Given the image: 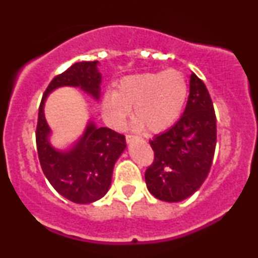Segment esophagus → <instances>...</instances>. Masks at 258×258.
Segmentation results:
<instances>
[{
  "mask_svg": "<svg viewBox=\"0 0 258 258\" xmlns=\"http://www.w3.org/2000/svg\"><path fill=\"white\" fill-rule=\"evenodd\" d=\"M135 139H137V137H135V136H132V135H127L126 136V142L127 143H132L133 141H135Z\"/></svg>",
  "mask_w": 258,
  "mask_h": 258,
  "instance_id": "1",
  "label": "esophagus"
}]
</instances>
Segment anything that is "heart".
Wrapping results in <instances>:
<instances>
[{
	"mask_svg": "<svg viewBox=\"0 0 258 258\" xmlns=\"http://www.w3.org/2000/svg\"><path fill=\"white\" fill-rule=\"evenodd\" d=\"M188 85L179 70L146 73L121 79L116 92H106L103 115L114 128H122L133 108L136 131L159 133L170 128L185 104Z\"/></svg>",
	"mask_w": 258,
	"mask_h": 258,
	"instance_id": "1",
	"label": "heart"
}]
</instances>
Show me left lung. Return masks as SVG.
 <instances>
[{
	"mask_svg": "<svg viewBox=\"0 0 258 258\" xmlns=\"http://www.w3.org/2000/svg\"><path fill=\"white\" fill-rule=\"evenodd\" d=\"M182 117L150 141L154 161L146 171L148 190L156 199L178 203L200 188L212 165L217 128L211 97L193 73Z\"/></svg>",
	"mask_w": 258,
	"mask_h": 258,
	"instance_id": "8db88e82",
	"label": "left lung"
}]
</instances>
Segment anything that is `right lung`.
Segmentation results:
<instances>
[{
	"label": "right lung",
	"mask_w": 258,
	"mask_h": 258,
	"mask_svg": "<svg viewBox=\"0 0 258 258\" xmlns=\"http://www.w3.org/2000/svg\"><path fill=\"white\" fill-rule=\"evenodd\" d=\"M97 65V60L79 61L55 76L44 91L38 108L36 147L41 168L53 188L76 204H91L106 194L115 162L126 148L125 136L108 127H97L90 121L75 146L60 152L49 143L51 128L44 119L43 106L47 96L63 86L80 87L98 99L102 75Z\"/></svg>",
	"instance_id": "right-lung-1"
}]
</instances>
